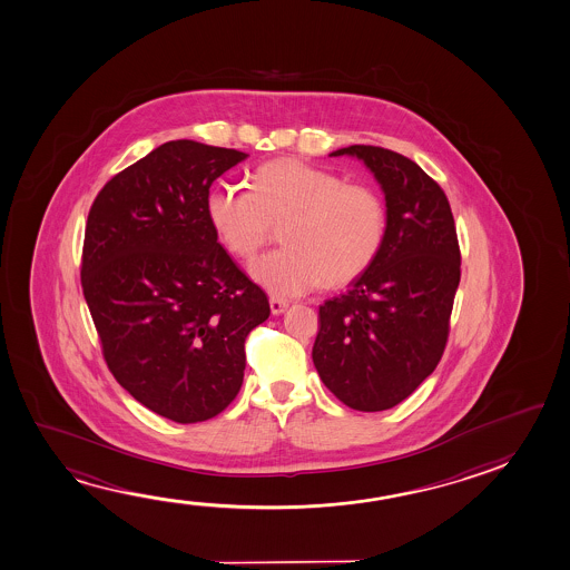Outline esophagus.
<instances>
[{
  "label": "esophagus",
  "mask_w": 570,
  "mask_h": 570,
  "mask_svg": "<svg viewBox=\"0 0 570 570\" xmlns=\"http://www.w3.org/2000/svg\"><path fill=\"white\" fill-rule=\"evenodd\" d=\"M286 308H288V302H286V299L274 298V296H272L271 309L274 316H281L282 312H286Z\"/></svg>",
  "instance_id": "34e87169"
}]
</instances>
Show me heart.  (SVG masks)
<instances>
[{"mask_svg": "<svg viewBox=\"0 0 570 570\" xmlns=\"http://www.w3.org/2000/svg\"><path fill=\"white\" fill-rule=\"evenodd\" d=\"M208 220L226 250L253 261L282 226L284 248L250 266L254 281L281 298L357 281L382 250L387 210L375 188L299 160H272L253 173V190L220 183L206 198Z\"/></svg>", "mask_w": 570, "mask_h": 570, "instance_id": "heart-1", "label": "heart"}]
</instances>
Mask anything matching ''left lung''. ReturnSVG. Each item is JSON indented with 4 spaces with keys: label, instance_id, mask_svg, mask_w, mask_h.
<instances>
[{
    "label": "left lung",
    "instance_id": "left-lung-1",
    "mask_svg": "<svg viewBox=\"0 0 570 570\" xmlns=\"http://www.w3.org/2000/svg\"><path fill=\"white\" fill-rule=\"evenodd\" d=\"M364 160L385 193L387 230L374 264L320 306L317 374L357 411L402 403L433 374L461 281L455 220L443 188L395 150L352 145L332 157Z\"/></svg>",
    "mask_w": 570,
    "mask_h": 570
}]
</instances>
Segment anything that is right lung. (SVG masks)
Listing matches in <instances>:
<instances>
[{
	"instance_id": "add662e5",
	"label": "right lung",
	"mask_w": 570,
	"mask_h": 570,
	"mask_svg": "<svg viewBox=\"0 0 570 570\" xmlns=\"http://www.w3.org/2000/svg\"><path fill=\"white\" fill-rule=\"evenodd\" d=\"M246 157L170 140L117 173L87 216L81 286L105 364L137 402L177 423L230 405L244 342L271 316L206 213L210 185Z\"/></svg>"
}]
</instances>
